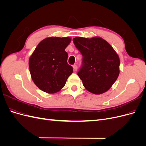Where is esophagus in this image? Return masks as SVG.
<instances>
[{
  "label": "esophagus",
  "mask_w": 146,
  "mask_h": 146,
  "mask_svg": "<svg viewBox=\"0 0 146 146\" xmlns=\"http://www.w3.org/2000/svg\"><path fill=\"white\" fill-rule=\"evenodd\" d=\"M73 69H74V71H77V66L76 65V64H74V65L73 66Z\"/></svg>",
  "instance_id": "34e87169"
}]
</instances>
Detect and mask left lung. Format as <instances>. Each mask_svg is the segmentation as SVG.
<instances>
[{
  "label": "left lung",
  "mask_w": 146,
  "mask_h": 146,
  "mask_svg": "<svg viewBox=\"0 0 146 146\" xmlns=\"http://www.w3.org/2000/svg\"><path fill=\"white\" fill-rule=\"evenodd\" d=\"M73 42L83 56L77 75L84 87L95 94L107 91L119 74L120 60L115 50L99 37H76Z\"/></svg>",
  "instance_id": "left-lung-1"
}]
</instances>
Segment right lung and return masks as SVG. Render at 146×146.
Wrapping results in <instances>:
<instances>
[{"mask_svg": "<svg viewBox=\"0 0 146 146\" xmlns=\"http://www.w3.org/2000/svg\"><path fill=\"white\" fill-rule=\"evenodd\" d=\"M70 41L69 37L46 38L31 55L29 63L31 77L41 91L50 94L59 91L73 72L65 51Z\"/></svg>", "mask_w": 146, "mask_h": 146, "instance_id": "right-lung-1", "label": "right lung"}]
</instances>
